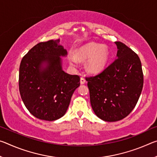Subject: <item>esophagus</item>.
<instances>
[{
    "label": "esophagus",
    "mask_w": 157,
    "mask_h": 157,
    "mask_svg": "<svg viewBox=\"0 0 157 157\" xmlns=\"http://www.w3.org/2000/svg\"><path fill=\"white\" fill-rule=\"evenodd\" d=\"M85 82H86V79H85L84 78H82H82H80V84H84Z\"/></svg>",
    "instance_id": "34e87169"
}]
</instances>
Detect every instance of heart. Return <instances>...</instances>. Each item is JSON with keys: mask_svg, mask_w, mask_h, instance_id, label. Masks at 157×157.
<instances>
[{"mask_svg": "<svg viewBox=\"0 0 157 157\" xmlns=\"http://www.w3.org/2000/svg\"><path fill=\"white\" fill-rule=\"evenodd\" d=\"M109 55L108 48L105 46L91 42L79 47L76 50L75 57H71L69 61L71 65L75 66L77 60L88 59L86 63V70L90 73L96 74L105 68L109 60Z\"/></svg>", "mask_w": 157, "mask_h": 157, "instance_id": "obj_1", "label": "heart"}]
</instances>
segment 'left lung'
<instances>
[{
	"label": "left lung",
	"instance_id": "obj_1",
	"mask_svg": "<svg viewBox=\"0 0 157 157\" xmlns=\"http://www.w3.org/2000/svg\"><path fill=\"white\" fill-rule=\"evenodd\" d=\"M115 44L116 59L102 72L86 78L90 101L98 118L116 122L134 109L141 94L143 74L139 56L125 44Z\"/></svg>",
	"mask_w": 157,
	"mask_h": 157
}]
</instances>
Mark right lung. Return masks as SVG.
Returning a JSON list of instances; mask_svg holds the SVG:
<instances>
[{
	"label": "right lung",
	"mask_w": 157,
	"mask_h": 157,
	"mask_svg": "<svg viewBox=\"0 0 157 157\" xmlns=\"http://www.w3.org/2000/svg\"><path fill=\"white\" fill-rule=\"evenodd\" d=\"M60 40L35 45L23 57L19 67V91L26 108L36 118L53 121L64 115L79 77L65 73L62 59L67 51Z\"/></svg>",
	"instance_id": "1"
}]
</instances>
